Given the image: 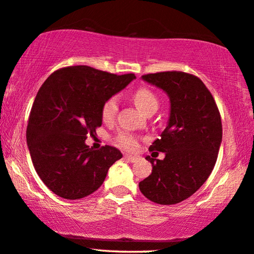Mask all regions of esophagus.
<instances>
[{
	"instance_id": "esophagus-1",
	"label": "esophagus",
	"mask_w": 254,
	"mask_h": 254,
	"mask_svg": "<svg viewBox=\"0 0 254 254\" xmlns=\"http://www.w3.org/2000/svg\"><path fill=\"white\" fill-rule=\"evenodd\" d=\"M124 158H126V160L128 161V162H132V163H134V162H137L139 160V156H135V155H126Z\"/></svg>"
}]
</instances>
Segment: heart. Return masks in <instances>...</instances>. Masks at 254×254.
<instances>
[{
  "mask_svg": "<svg viewBox=\"0 0 254 254\" xmlns=\"http://www.w3.org/2000/svg\"><path fill=\"white\" fill-rule=\"evenodd\" d=\"M133 100L140 111L145 113L146 115L154 111H157L158 108L157 97L155 96L153 91L147 88H140L135 90L133 93ZM117 112H119V99H117L116 96L109 97L104 103L103 107H101V117H103L105 122H111L115 119ZM116 142L122 148L128 150H133L138 147V142L135 138L127 133H121L116 138Z\"/></svg>",
  "mask_w": 254,
  "mask_h": 254,
  "instance_id": "heart-1",
  "label": "heart"
}]
</instances>
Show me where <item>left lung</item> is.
<instances>
[{
    "instance_id": "left-lung-1",
    "label": "left lung",
    "mask_w": 254,
    "mask_h": 254,
    "mask_svg": "<svg viewBox=\"0 0 254 254\" xmlns=\"http://www.w3.org/2000/svg\"><path fill=\"white\" fill-rule=\"evenodd\" d=\"M141 79L168 94L170 114L149 147L164 153V160L146 157L153 170L139 189L151 202L172 205L190 197L211 175L222 141L221 117L211 92L194 75L162 71Z\"/></svg>"
}]
</instances>
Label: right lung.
<instances>
[{"instance_id":"add662e5","label":"right lung","mask_w":254,"mask_h":254,"mask_svg":"<svg viewBox=\"0 0 254 254\" xmlns=\"http://www.w3.org/2000/svg\"><path fill=\"white\" fill-rule=\"evenodd\" d=\"M134 78V74L117 76L89 66H70L45 79L30 111L26 139L37 175L56 195L79 199L92 194L122 158L115 147L93 150L85 139L103 124L105 101Z\"/></svg>"}]
</instances>
